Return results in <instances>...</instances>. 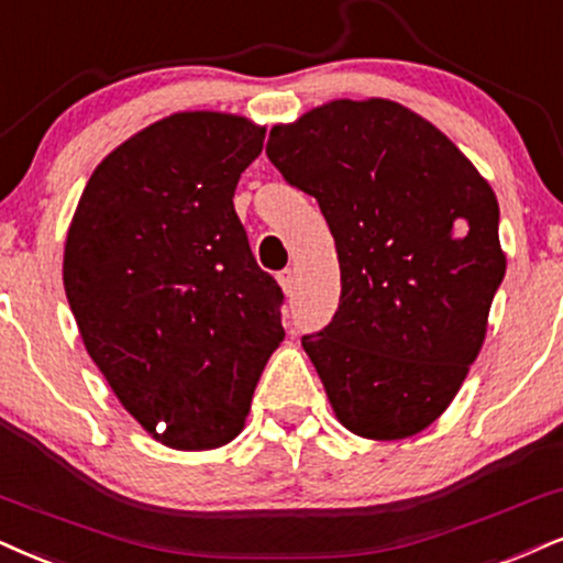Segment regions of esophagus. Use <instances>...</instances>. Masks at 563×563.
<instances>
[{"label": "esophagus", "mask_w": 563, "mask_h": 563, "mask_svg": "<svg viewBox=\"0 0 563 563\" xmlns=\"http://www.w3.org/2000/svg\"><path fill=\"white\" fill-rule=\"evenodd\" d=\"M276 279H279V287H282L287 295L295 289V271H292V268L279 271V276H276Z\"/></svg>", "instance_id": "obj_1"}]
</instances>
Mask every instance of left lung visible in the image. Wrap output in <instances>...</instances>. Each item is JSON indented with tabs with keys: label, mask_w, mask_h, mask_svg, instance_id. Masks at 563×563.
I'll list each match as a JSON object with an SVG mask.
<instances>
[{
	"label": "left lung",
	"mask_w": 563,
	"mask_h": 563,
	"mask_svg": "<svg viewBox=\"0 0 563 563\" xmlns=\"http://www.w3.org/2000/svg\"><path fill=\"white\" fill-rule=\"evenodd\" d=\"M266 154L318 200L336 245L339 310L302 336L336 420L371 441L420 433L481 355L506 274L494 187L388 99H334L274 124Z\"/></svg>",
	"instance_id": "1"
}]
</instances>
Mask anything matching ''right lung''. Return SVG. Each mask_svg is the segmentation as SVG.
<instances>
[{
	"instance_id": "obj_1",
	"label": "right lung",
	"mask_w": 563,
	"mask_h": 563,
	"mask_svg": "<svg viewBox=\"0 0 563 563\" xmlns=\"http://www.w3.org/2000/svg\"><path fill=\"white\" fill-rule=\"evenodd\" d=\"M263 137L240 114L164 117L96 166L69 221L62 279L82 344L169 449L238 439L284 339V295L232 203Z\"/></svg>"
}]
</instances>
